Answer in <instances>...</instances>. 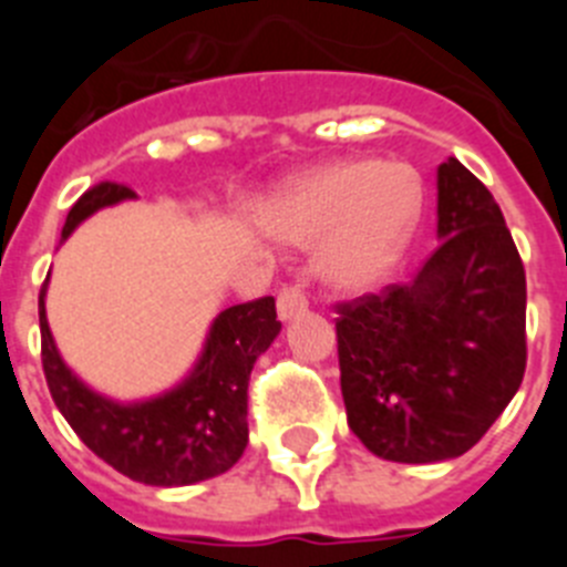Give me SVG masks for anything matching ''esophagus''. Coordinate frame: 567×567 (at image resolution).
Instances as JSON below:
<instances>
[{"mask_svg":"<svg viewBox=\"0 0 567 567\" xmlns=\"http://www.w3.org/2000/svg\"><path fill=\"white\" fill-rule=\"evenodd\" d=\"M309 300L307 295L300 292V287H284L278 292V318L284 323H289L292 318H298L300 312H307Z\"/></svg>","mask_w":567,"mask_h":567,"instance_id":"esophagus-1","label":"esophagus"}]
</instances>
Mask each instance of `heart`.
Masks as SVG:
<instances>
[{
  "label": "heart",
  "mask_w": 567,
  "mask_h": 567,
  "mask_svg": "<svg viewBox=\"0 0 567 567\" xmlns=\"http://www.w3.org/2000/svg\"><path fill=\"white\" fill-rule=\"evenodd\" d=\"M423 209L409 164L349 158L309 169L269 207L267 227L284 244L315 247L320 278L340 295L380 287L405 255Z\"/></svg>",
  "instance_id": "b5f03b06"
}]
</instances>
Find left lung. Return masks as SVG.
<instances>
[{"instance_id":"left-lung-1","label":"left lung","mask_w":567,"mask_h":567,"mask_svg":"<svg viewBox=\"0 0 567 567\" xmlns=\"http://www.w3.org/2000/svg\"><path fill=\"white\" fill-rule=\"evenodd\" d=\"M437 249L412 284L340 307L349 429L392 463L465 454L525 374V269L503 209L457 158L437 167Z\"/></svg>"}]
</instances>
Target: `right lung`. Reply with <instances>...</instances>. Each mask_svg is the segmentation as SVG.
<instances>
[{
  "label": "right lung",
  "instance_id": "obj_1",
  "mask_svg": "<svg viewBox=\"0 0 567 567\" xmlns=\"http://www.w3.org/2000/svg\"><path fill=\"white\" fill-rule=\"evenodd\" d=\"M138 198L127 184L90 187L68 213L62 240L90 215ZM44 280L39 295L42 365L53 403L82 437L124 477L158 488H178L218 477L233 468L249 443L247 389L252 365L280 332L275 298L224 309L209 323L202 354L173 389L144 400H113L90 389L64 358L44 312Z\"/></svg>",
  "mask_w": 567,
  "mask_h": 567
}]
</instances>
